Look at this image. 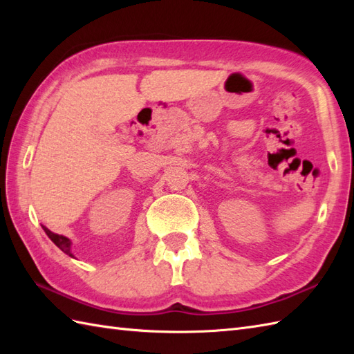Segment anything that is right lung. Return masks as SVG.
Masks as SVG:
<instances>
[{
	"mask_svg": "<svg viewBox=\"0 0 354 354\" xmlns=\"http://www.w3.org/2000/svg\"><path fill=\"white\" fill-rule=\"evenodd\" d=\"M42 228H44L45 232H47V236L51 239V242L55 243V245L59 248V250L64 251L66 255H70V257H73L70 239H66V237H64V236H59V234H55V232H51L48 228H45V227H42Z\"/></svg>",
	"mask_w": 354,
	"mask_h": 354,
	"instance_id": "right-lung-1",
	"label": "right lung"
}]
</instances>
